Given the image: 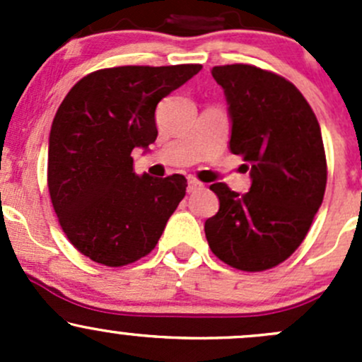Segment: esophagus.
Here are the masks:
<instances>
[{
  "instance_id": "1",
  "label": "esophagus",
  "mask_w": 362,
  "mask_h": 362,
  "mask_svg": "<svg viewBox=\"0 0 362 362\" xmlns=\"http://www.w3.org/2000/svg\"><path fill=\"white\" fill-rule=\"evenodd\" d=\"M199 189H203V184L199 180H196V178H189L187 182V192H196L199 191Z\"/></svg>"
}]
</instances>
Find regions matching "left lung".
<instances>
[{
  "mask_svg": "<svg viewBox=\"0 0 362 362\" xmlns=\"http://www.w3.org/2000/svg\"><path fill=\"white\" fill-rule=\"evenodd\" d=\"M231 119L229 151L247 160L250 191L217 182L218 211L204 222L211 252L242 272H264L301 245L324 199L326 152L317 117L276 73L226 64L211 69Z\"/></svg>",
  "mask_w": 362,
  "mask_h": 362,
  "instance_id": "obj_1",
  "label": "left lung"
}]
</instances>
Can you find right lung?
Masks as SVG:
<instances>
[{
	"label": "right lung",
	"instance_id": "add662e5",
	"mask_svg": "<svg viewBox=\"0 0 362 362\" xmlns=\"http://www.w3.org/2000/svg\"><path fill=\"white\" fill-rule=\"evenodd\" d=\"M202 68L98 69L66 94L50 129L47 182L61 228L80 254L117 268L158 245L187 180L178 173L138 177L131 152L154 144L158 103Z\"/></svg>",
	"mask_w": 362,
	"mask_h": 362
}]
</instances>
